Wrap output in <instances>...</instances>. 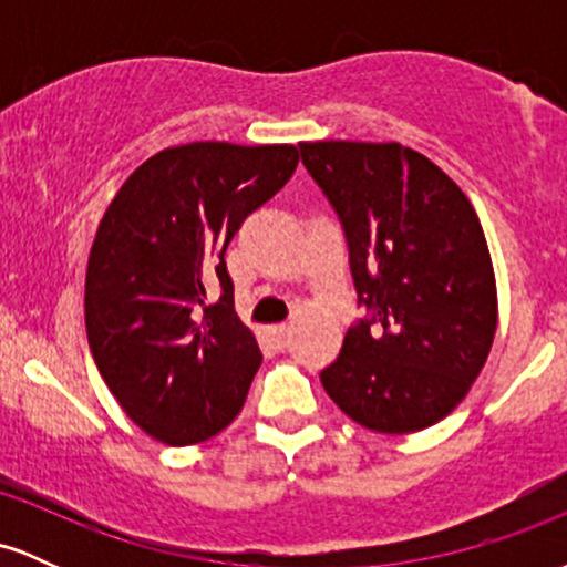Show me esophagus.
<instances>
[{"label": "esophagus", "mask_w": 567, "mask_h": 567, "mask_svg": "<svg viewBox=\"0 0 567 567\" xmlns=\"http://www.w3.org/2000/svg\"><path fill=\"white\" fill-rule=\"evenodd\" d=\"M269 336H271V341H275L279 349H285V347H288V343H290L292 330L288 328V324H277V328L269 330Z\"/></svg>", "instance_id": "obj_1"}]
</instances>
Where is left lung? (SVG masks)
Listing matches in <instances>:
<instances>
[{
    "mask_svg": "<svg viewBox=\"0 0 567 567\" xmlns=\"http://www.w3.org/2000/svg\"><path fill=\"white\" fill-rule=\"evenodd\" d=\"M298 146L338 213L357 296L373 311L320 373L324 392L370 432L434 426L470 394L498 328L477 213L451 175L402 143Z\"/></svg>",
    "mask_w": 567,
    "mask_h": 567,
    "instance_id": "obj_1",
    "label": "left lung"
}]
</instances>
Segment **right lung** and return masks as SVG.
<instances>
[{
  "mask_svg": "<svg viewBox=\"0 0 567 567\" xmlns=\"http://www.w3.org/2000/svg\"><path fill=\"white\" fill-rule=\"evenodd\" d=\"M296 167L292 143H186L143 162L103 213L84 279L87 341L120 408L152 440L197 445L243 410L261 349L234 311L224 256ZM213 281L218 305L206 303Z\"/></svg>",
  "mask_w": 567,
  "mask_h": 567,
  "instance_id": "right-lung-1",
  "label": "right lung"
}]
</instances>
